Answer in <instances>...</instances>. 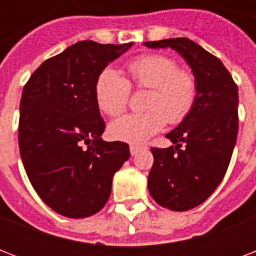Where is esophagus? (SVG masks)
Here are the masks:
<instances>
[{"label":"esophagus","instance_id":"1","mask_svg":"<svg viewBox=\"0 0 256 256\" xmlns=\"http://www.w3.org/2000/svg\"><path fill=\"white\" fill-rule=\"evenodd\" d=\"M144 148H148L146 146H140V144H130V152H132V156H136L140 150H144Z\"/></svg>","mask_w":256,"mask_h":256}]
</instances>
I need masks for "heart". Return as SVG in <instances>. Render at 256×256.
<instances>
[{
	"instance_id": "b5f03b06",
	"label": "heart",
	"mask_w": 256,
	"mask_h": 256,
	"mask_svg": "<svg viewBox=\"0 0 256 256\" xmlns=\"http://www.w3.org/2000/svg\"><path fill=\"white\" fill-rule=\"evenodd\" d=\"M128 78L106 68L94 86L96 104L108 116H118L128 108L132 86L150 88L146 100L148 112L126 114L110 124L114 140L142 144L160 132L166 122L180 124L194 108L198 85L194 74L179 69L175 60L162 54H144L128 64Z\"/></svg>"
}]
</instances>
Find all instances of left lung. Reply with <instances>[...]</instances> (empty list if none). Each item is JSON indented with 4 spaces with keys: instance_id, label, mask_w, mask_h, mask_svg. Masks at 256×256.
<instances>
[{
    "instance_id": "left-lung-1",
    "label": "left lung",
    "mask_w": 256,
    "mask_h": 256,
    "mask_svg": "<svg viewBox=\"0 0 256 256\" xmlns=\"http://www.w3.org/2000/svg\"><path fill=\"white\" fill-rule=\"evenodd\" d=\"M144 45L178 52L196 80L194 108L166 136L175 146L152 148L154 164L148 180L158 204L172 211L190 210L214 192L230 164L238 136V86L219 58L188 38Z\"/></svg>"
}]
</instances>
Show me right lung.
<instances>
[{"label": "right lung", "instance_id": "add662e5", "mask_svg": "<svg viewBox=\"0 0 256 256\" xmlns=\"http://www.w3.org/2000/svg\"><path fill=\"white\" fill-rule=\"evenodd\" d=\"M132 46L81 41L46 60L26 82L20 104L22 164L40 198L68 218L96 214L128 144L104 142L94 86L100 73Z\"/></svg>", "mask_w": 256, "mask_h": 256}]
</instances>
